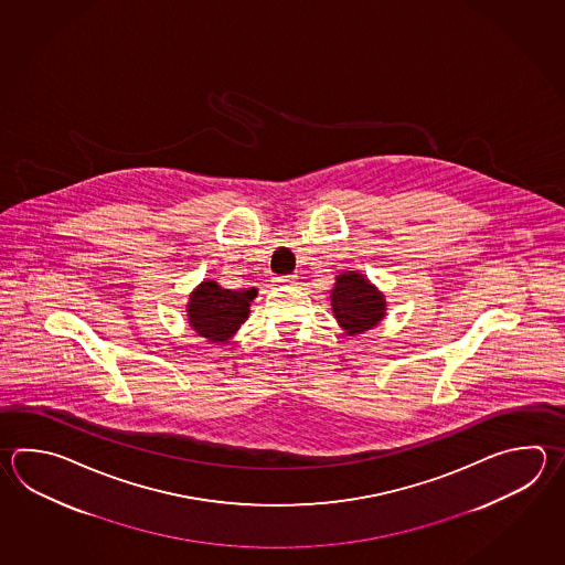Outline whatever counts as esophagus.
<instances>
[{
    "label": "esophagus",
    "instance_id": "esophagus-1",
    "mask_svg": "<svg viewBox=\"0 0 565 565\" xmlns=\"http://www.w3.org/2000/svg\"><path fill=\"white\" fill-rule=\"evenodd\" d=\"M277 284H294L296 281V276H281L276 277Z\"/></svg>",
    "mask_w": 565,
    "mask_h": 565
}]
</instances>
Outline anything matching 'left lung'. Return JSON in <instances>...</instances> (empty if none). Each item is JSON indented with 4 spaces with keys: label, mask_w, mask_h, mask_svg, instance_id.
<instances>
[{
    "label": "left lung",
    "mask_w": 565,
    "mask_h": 565,
    "mask_svg": "<svg viewBox=\"0 0 565 565\" xmlns=\"http://www.w3.org/2000/svg\"><path fill=\"white\" fill-rule=\"evenodd\" d=\"M330 300L334 318L348 335L366 332L381 322L386 313V301L382 291L356 271H345L335 277Z\"/></svg>",
    "instance_id": "left-lung-1"
}]
</instances>
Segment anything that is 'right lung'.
Listing matches in <instances>:
<instances>
[{"label":"right lung","instance_id":"right-lung-1","mask_svg":"<svg viewBox=\"0 0 565 565\" xmlns=\"http://www.w3.org/2000/svg\"><path fill=\"white\" fill-rule=\"evenodd\" d=\"M255 296V288L231 291L221 288L217 281H201L186 303L189 326L211 342H227L247 320Z\"/></svg>","mask_w":565,"mask_h":565}]
</instances>
